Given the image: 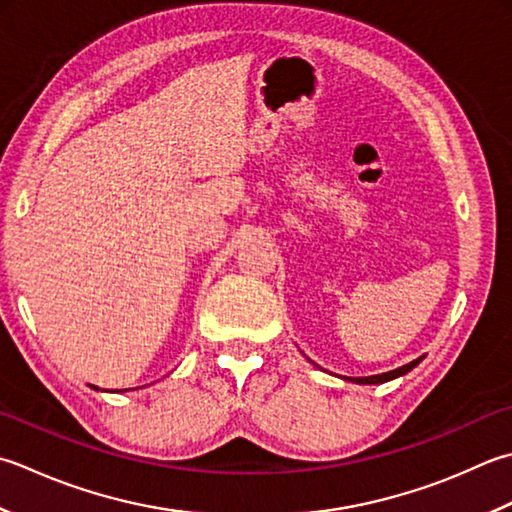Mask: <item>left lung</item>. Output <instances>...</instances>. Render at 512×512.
<instances>
[{
    "label": "left lung",
    "mask_w": 512,
    "mask_h": 512,
    "mask_svg": "<svg viewBox=\"0 0 512 512\" xmlns=\"http://www.w3.org/2000/svg\"><path fill=\"white\" fill-rule=\"evenodd\" d=\"M417 364H419V359H415V362H410V364L397 368V370H390V373L373 375V377H355V379H350V382H357V384H384V382H390V379H395L399 375H406L408 370H413Z\"/></svg>",
    "instance_id": "1"
}]
</instances>
